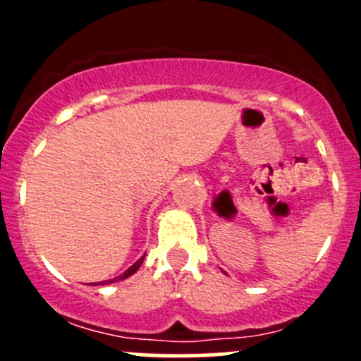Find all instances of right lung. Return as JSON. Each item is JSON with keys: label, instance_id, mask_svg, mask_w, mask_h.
Masks as SVG:
<instances>
[{"label": "right lung", "instance_id": "add662e5", "mask_svg": "<svg viewBox=\"0 0 361 361\" xmlns=\"http://www.w3.org/2000/svg\"><path fill=\"white\" fill-rule=\"evenodd\" d=\"M143 260H145V255L143 257L140 258V260H136L134 262L133 265H130L129 269H127L126 272H123V274H120V276H116V278H113V279H108V281H101L99 285H110V283H115V281H122V279H126V278H129V276H133L134 272L137 271V269L141 267V264H143ZM94 285H96V283H94Z\"/></svg>", "mask_w": 361, "mask_h": 361}]
</instances>
